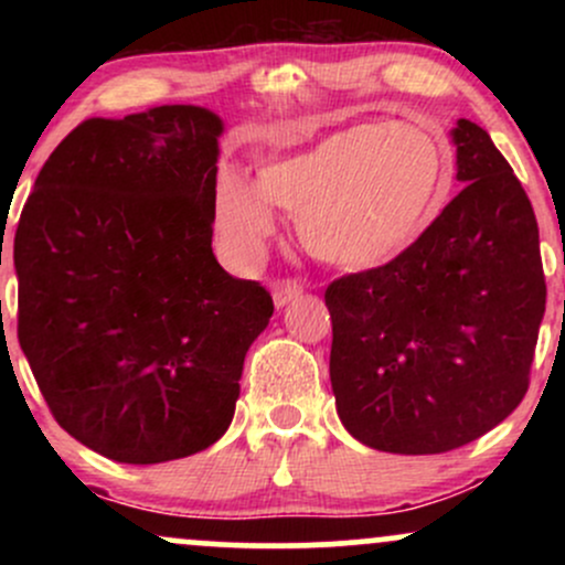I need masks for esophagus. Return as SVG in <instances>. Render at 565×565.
I'll return each mask as SVG.
<instances>
[{"label": "esophagus", "instance_id": "34e87169", "mask_svg": "<svg viewBox=\"0 0 565 565\" xmlns=\"http://www.w3.org/2000/svg\"><path fill=\"white\" fill-rule=\"evenodd\" d=\"M302 295V287L297 281H291V278H281V281L274 284V302L276 308H284V305H289L295 297Z\"/></svg>", "mask_w": 565, "mask_h": 565}]
</instances>
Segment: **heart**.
Here are the masks:
<instances>
[{
  "label": "heart",
  "instance_id": "1",
  "mask_svg": "<svg viewBox=\"0 0 565 565\" xmlns=\"http://www.w3.org/2000/svg\"><path fill=\"white\" fill-rule=\"evenodd\" d=\"M449 185L446 148L417 125H353L265 164L260 185L231 172L215 199L225 252L249 260L274 233L270 204L300 220L319 260L369 270L395 260L427 231Z\"/></svg>",
  "mask_w": 565,
  "mask_h": 565
}]
</instances>
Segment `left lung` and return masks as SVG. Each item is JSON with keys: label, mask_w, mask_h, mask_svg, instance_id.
<instances>
[{"label": "left lung", "mask_w": 565, "mask_h": 565, "mask_svg": "<svg viewBox=\"0 0 565 565\" xmlns=\"http://www.w3.org/2000/svg\"><path fill=\"white\" fill-rule=\"evenodd\" d=\"M451 135L462 191L404 255L323 295L337 414L380 451L459 449L529 391L547 300L534 210L486 129Z\"/></svg>", "instance_id": "left-lung-1"}]
</instances>
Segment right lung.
<instances>
[{"label":"right lung","mask_w":565,"mask_h":565,"mask_svg":"<svg viewBox=\"0 0 565 565\" xmlns=\"http://www.w3.org/2000/svg\"><path fill=\"white\" fill-rule=\"evenodd\" d=\"M220 132L199 106L82 121L18 220V342L55 423L116 462L215 444L274 316L212 255Z\"/></svg>","instance_id":"right-lung-1"}]
</instances>
